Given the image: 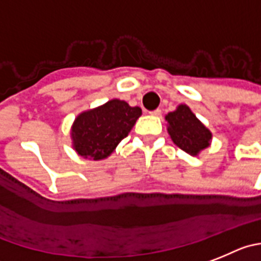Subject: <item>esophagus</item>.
<instances>
[{"label":"esophagus","instance_id":"esophagus-1","mask_svg":"<svg viewBox=\"0 0 261 261\" xmlns=\"http://www.w3.org/2000/svg\"><path fill=\"white\" fill-rule=\"evenodd\" d=\"M149 114H152V116H160L161 109H154V111H150Z\"/></svg>","mask_w":261,"mask_h":261}]
</instances>
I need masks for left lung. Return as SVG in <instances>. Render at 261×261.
I'll list each match as a JSON object with an SVG mask.
<instances>
[{
    "mask_svg": "<svg viewBox=\"0 0 261 261\" xmlns=\"http://www.w3.org/2000/svg\"><path fill=\"white\" fill-rule=\"evenodd\" d=\"M167 131L172 142L192 155H197L210 145L213 134L186 104H180L166 116Z\"/></svg>",
    "mask_w": 261,
    "mask_h": 261,
    "instance_id": "8db88e82",
    "label": "left lung"
}]
</instances>
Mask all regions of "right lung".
<instances>
[{
	"label": "right lung",
	"mask_w": 261,
	"mask_h": 261,
	"mask_svg": "<svg viewBox=\"0 0 261 261\" xmlns=\"http://www.w3.org/2000/svg\"><path fill=\"white\" fill-rule=\"evenodd\" d=\"M142 116L139 107L113 99L103 106L82 112L72 126L73 148L81 157L104 160L116 149Z\"/></svg>",
	"instance_id": "right-lung-1"
}]
</instances>
